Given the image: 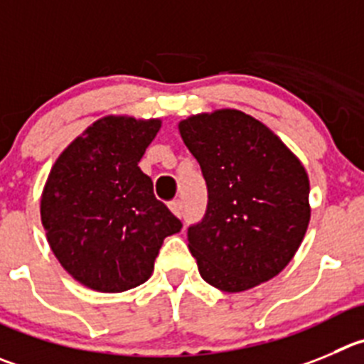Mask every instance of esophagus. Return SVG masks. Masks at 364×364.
<instances>
[{
  "label": "esophagus",
  "mask_w": 364,
  "mask_h": 364,
  "mask_svg": "<svg viewBox=\"0 0 364 364\" xmlns=\"http://www.w3.org/2000/svg\"><path fill=\"white\" fill-rule=\"evenodd\" d=\"M168 206H171V210H172V212H174V215L183 217V212H185V206H183L181 199H176V201H172Z\"/></svg>",
  "instance_id": "esophagus-1"
}]
</instances>
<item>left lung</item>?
<instances>
[{
    "instance_id": "left-lung-1",
    "label": "left lung",
    "mask_w": 364,
    "mask_h": 364,
    "mask_svg": "<svg viewBox=\"0 0 364 364\" xmlns=\"http://www.w3.org/2000/svg\"><path fill=\"white\" fill-rule=\"evenodd\" d=\"M179 132L208 188L205 215L188 228V250L203 280L239 293L277 277L311 219L304 165L242 111L190 117Z\"/></svg>"
}]
</instances>
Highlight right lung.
<instances>
[{
	"mask_svg": "<svg viewBox=\"0 0 364 364\" xmlns=\"http://www.w3.org/2000/svg\"><path fill=\"white\" fill-rule=\"evenodd\" d=\"M159 120L105 117L68 145L50 171L41 220L60 266L100 293L144 284L165 237L183 224L140 171Z\"/></svg>",
	"mask_w": 364,
	"mask_h": 364,
	"instance_id": "1",
	"label": "right lung"
}]
</instances>
